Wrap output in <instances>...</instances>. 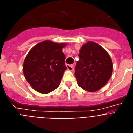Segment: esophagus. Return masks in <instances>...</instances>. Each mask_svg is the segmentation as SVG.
<instances>
[{
    "label": "esophagus",
    "mask_w": 133,
    "mask_h": 133,
    "mask_svg": "<svg viewBox=\"0 0 133 133\" xmlns=\"http://www.w3.org/2000/svg\"><path fill=\"white\" fill-rule=\"evenodd\" d=\"M66 67H67L68 70H70V71H72L74 70V66L72 64H67Z\"/></svg>",
    "instance_id": "34e87169"
}]
</instances>
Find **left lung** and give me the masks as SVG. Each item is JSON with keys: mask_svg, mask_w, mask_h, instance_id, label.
<instances>
[{"mask_svg": "<svg viewBox=\"0 0 133 133\" xmlns=\"http://www.w3.org/2000/svg\"><path fill=\"white\" fill-rule=\"evenodd\" d=\"M78 56L75 75L80 87L95 92L105 86L112 72V60L106 50L89 41L81 47Z\"/></svg>", "mask_w": 133, "mask_h": 133, "instance_id": "obj_1", "label": "left lung"}]
</instances>
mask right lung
<instances>
[{
    "instance_id": "1",
    "label": "right lung",
    "mask_w": 133,
    "mask_h": 133,
    "mask_svg": "<svg viewBox=\"0 0 133 133\" xmlns=\"http://www.w3.org/2000/svg\"><path fill=\"white\" fill-rule=\"evenodd\" d=\"M66 44L44 41L29 51L23 64L28 83L36 91L46 94L59 86L64 70L66 56L62 52Z\"/></svg>"
}]
</instances>
